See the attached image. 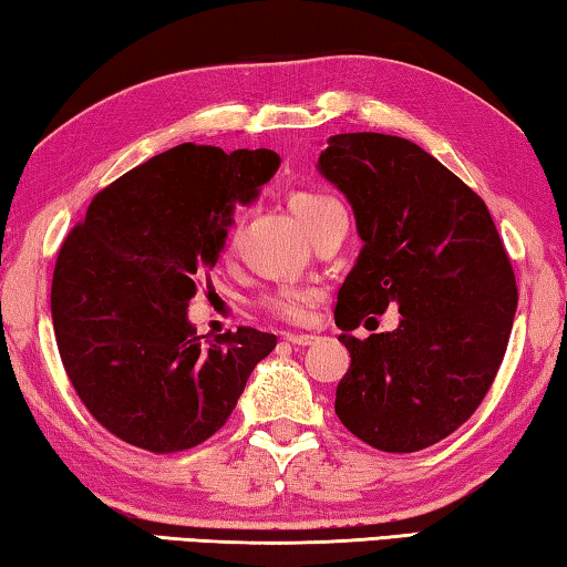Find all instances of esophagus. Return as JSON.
<instances>
[{"instance_id":"obj_1","label":"esophagus","mask_w":567,"mask_h":567,"mask_svg":"<svg viewBox=\"0 0 567 567\" xmlns=\"http://www.w3.org/2000/svg\"><path fill=\"white\" fill-rule=\"evenodd\" d=\"M285 340L290 344H297V348H305V344H312L318 338H315V334H302V332H285Z\"/></svg>"}]
</instances>
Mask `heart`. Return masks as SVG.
Listing matches in <instances>:
<instances>
[{"label": "heart", "instance_id": "1", "mask_svg": "<svg viewBox=\"0 0 567 567\" xmlns=\"http://www.w3.org/2000/svg\"><path fill=\"white\" fill-rule=\"evenodd\" d=\"M287 209L300 229H310L315 223H320L324 215L334 213V209H342L332 197L322 195V192H310V189H297L287 197ZM265 307L270 312H275L277 318L282 320H292V322H302L310 318L312 310V297L305 290H297V287H282V290L272 292L270 297H265Z\"/></svg>", "mask_w": 567, "mask_h": 567}]
</instances>
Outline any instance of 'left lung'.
Segmentation results:
<instances>
[{"mask_svg":"<svg viewBox=\"0 0 567 567\" xmlns=\"http://www.w3.org/2000/svg\"><path fill=\"white\" fill-rule=\"evenodd\" d=\"M318 169L362 239L334 307L350 352L334 412L362 443L415 453L455 433L493 385L517 310L511 260L483 199L415 142L334 134ZM390 303L395 331L349 334Z\"/></svg>","mask_w":567,"mask_h":567,"instance_id":"8db88e82","label":"left lung"}]
</instances>
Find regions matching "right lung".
<instances>
[{"label":"right lung","mask_w":567,"mask_h":567,"mask_svg":"<svg viewBox=\"0 0 567 567\" xmlns=\"http://www.w3.org/2000/svg\"><path fill=\"white\" fill-rule=\"evenodd\" d=\"M280 167L272 150L177 145L102 189L66 235L52 322L66 375L94 420L150 453H179L233 415L277 338L237 328L199 342L187 305L223 252L235 205Z\"/></svg>","instance_id":"add662e5"}]
</instances>
